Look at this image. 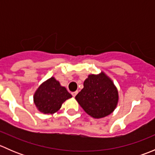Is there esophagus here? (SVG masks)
<instances>
[{
  "label": "esophagus",
  "instance_id": "esophagus-1",
  "mask_svg": "<svg viewBox=\"0 0 155 155\" xmlns=\"http://www.w3.org/2000/svg\"><path fill=\"white\" fill-rule=\"evenodd\" d=\"M72 95H73V97H76V95L78 94V91H74V92H72Z\"/></svg>",
  "mask_w": 155,
  "mask_h": 155
}]
</instances>
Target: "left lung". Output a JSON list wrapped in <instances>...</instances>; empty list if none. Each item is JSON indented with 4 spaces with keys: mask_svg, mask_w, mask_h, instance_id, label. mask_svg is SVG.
Instances as JSON below:
<instances>
[{
    "mask_svg": "<svg viewBox=\"0 0 155 155\" xmlns=\"http://www.w3.org/2000/svg\"><path fill=\"white\" fill-rule=\"evenodd\" d=\"M83 85L75 98L87 115L101 118L115 110L118 101V90L104 72L89 75Z\"/></svg>",
    "mask_w": 155,
    "mask_h": 155,
    "instance_id": "1",
    "label": "left lung"
}]
</instances>
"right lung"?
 Instances as JSON below:
<instances>
[{
  "label": "right lung",
  "mask_w": 155,
  "mask_h": 155,
  "mask_svg": "<svg viewBox=\"0 0 155 155\" xmlns=\"http://www.w3.org/2000/svg\"><path fill=\"white\" fill-rule=\"evenodd\" d=\"M72 95L66 87L61 86L60 82L51 77L42 83L34 95V102L40 112L44 114H53L58 111L66 100Z\"/></svg>",
  "instance_id": "right-lung-1"
}]
</instances>
